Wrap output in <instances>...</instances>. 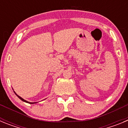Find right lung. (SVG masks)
I'll return each mask as SVG.
<instances>
[{
  "mask_svg": "<svg viewBox=\"0 0 128 128\" xmlns=\"http://www.w3.org/2000/svg\"><path fill=\"white\" fill-rule=\"evenodd\" d=\"M14 94H15L16 95V96H17V97H18V98H19V99H21V100H22V101H24V102H28V103H29V104H34V103H36V102H28V101H27V100H24V99L23 98H21V97H20V96H18V95L16 94L15 93V92H14Z\"/></svg>",
  "mask_w": 128,
  "mask_h": 128,
  "instance_id": "add662e5",
  "label": "right lung"
}]
</instances>
